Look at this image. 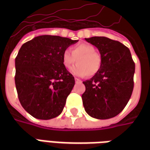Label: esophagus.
I'll list each match as a JSON object with an SVG mask.
<instances>
[{
	"label": "esophagus",
	"instance_id": "1",
	"mask_svg": "<svg viewBox=\"0 0 150 150\" xmlns=\"http://www.w3.org/2000/svg\"><path fill=\"white\" fill-rule=\"evenodd\" d=\"M75 81L76 83H80V82H82V81L80 79H77V78H75Z\"/></svg>",
	"mask_w": 150,
	"mask_h": 150
}]
</instances>
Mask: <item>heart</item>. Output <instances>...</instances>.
<instances>
[{
  "instance_id": "heart-1",
  "label": "heart",
  "mask_w": 150,
  "mask_h": 150,
  "mask_svg": "<svg viewBox=\"0 0 150 150\" xmlns=\"http://www.w3.org/2000/svg\"><path fill=\"white\" fill-rule=\"evenodd\" d=\"M69 50H65L62 54V64L66 68L71 67L70 71L76 76H93L98 72L101 66V57L96 52V48L89 43H79L73 46Z\"/></svg>"
}]
</instances>
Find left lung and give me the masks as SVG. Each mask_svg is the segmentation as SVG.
<instances>
[{"label": "left lung", "mask_w": 150, "mask_h": 150, "mask_svg": "<svg viewBox=\"0 0 150 150\" xmlns=\"http://www.w3.org/2000/svg\"><path fill=\"white\" fill-rule=\"evenodd\" d=\"M86 40L99 50L101 66L93 77L83 82L85 110L94 118H111L123 110L132 96L135 63L129 49L118 41L104 36Z\"/></svg>", "instance_id": "8db88e82"}]
</instances>
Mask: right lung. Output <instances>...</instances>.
<instances>
[{
  "mask_svg": "<svg viewBox=\"0 0 150 150\" xmlns=\"http://www.w3.org/2000/svg\"><path fill=\"white\" fill-rule=\"evenodd\" d=\"M78 40L43 35L24 43L15 58V86L22 107L37 119L61 114L75 79L62 64L63 52Z\"/></svg>",
  "mask_w": 150,
  "mask_h": 150,
  "instance_id": "obj_1",
  "label": "right lung"
}]
</instances>
